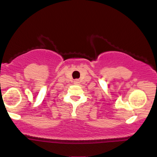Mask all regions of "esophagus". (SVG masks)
<instances>
[{"mask_svg":"<svg viewBox=\"0 0 157 157\" xmlns=\"http://www.w3.org/2000/svg\"><path fill=\"white\" fill-rule=\"evenodd\" d=\"M75 82V84H79V83H80V80H77H77H75V82Z\"/></svg>","mask_w":157,"mask_h":157,"instance_id":"1","label":"esophagus"}]
</instances>
